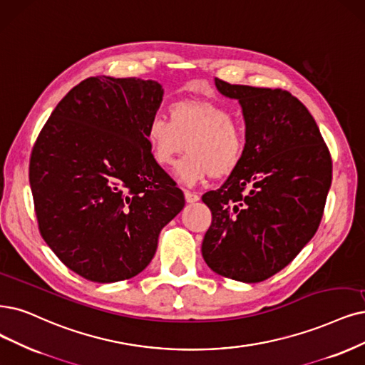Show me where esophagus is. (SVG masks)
<instances>
[{
  "label": "esophagus",
  "mask_w": 365,
  "mask_h": 365,
  "mask_svg": "<svg viewBox=\"0 0 365 365\" xmlns=\"http://www.w3.org/2000/svg\"><path fill=\"white\" fill-rule=\"evenodd\" d=\"M185 200H186V203H195V201L200 200V197L195 192L185 190Z\"/></svg>",
  "instance_id": "1"
}]
</instances>
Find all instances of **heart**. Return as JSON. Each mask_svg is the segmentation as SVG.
<instances>
[{
    "mask_svg": "<svg viewBox=\"0 0 365 365\" xmlns=\"http://www.w3.org/2000/svg\"><path fill=\"white\" fill-rule=\"evenodd\" d=\"M170 120L153 115L145 128V141L159 167L175 168L179 179L195 185L206 175L221 179L232 174L245 155L247 135L224 106L203 99H183L170 105Z\"/></svg>",
    "mask_w": 365,
    "mask_h": 365,
    "instance_id": "obj_1",
    "label": "heart"
}]
</instances>
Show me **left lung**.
<instances>
[{
	"label": "left lung",
	"instance_id": "obj_1",
	"mask_svg": "<svg viewBox=\"0 0 365 365\" xmlns=\"http://www.w3.org/2000/svg\"><path fill=\"white\" fill-rule=\"evenodd\" d=\"M247 126L240 165L201 200L212 212L201 254L213 272L260 282L286 267L316 235L332 159L313 115L286 90L228 84Z\"/></svg>",
	"mask_w": 365,
	"mask_h": 365
}]
</instances>
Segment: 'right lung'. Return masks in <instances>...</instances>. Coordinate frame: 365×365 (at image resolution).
Here are the masks:
<instances>
[{"label":"right lung","mask_w":365,"mask_h":365,"mask_svg":"<svg viewBox=\"0 0 365 365\" xmlns=\"http://www.w3.org/2000/svg\"><path fill=\"white\" fill-rule=\"evenodd\" d=\"M164 96L156 81L91 76L58 102L30 159L38 230L86 279L115 282L152 262L185 206L152 158L145 128Z\"/></svg>","instance_id":"obj_1"}]
</instances>
